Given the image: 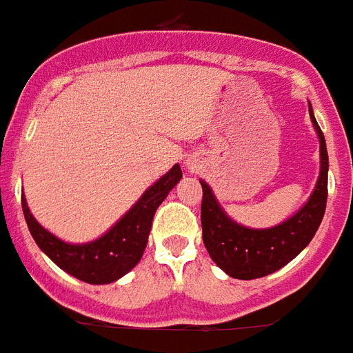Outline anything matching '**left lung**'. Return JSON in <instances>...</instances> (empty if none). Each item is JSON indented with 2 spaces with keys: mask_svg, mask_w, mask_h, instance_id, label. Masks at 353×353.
<instances>
[{
  "mask_svg": "<svg viewBox=\"0 0 353 353\" xmlns=\"http://www.w3.org/2000/svg\"><path fill=\"white\" fill-rule=\"evenodd\" d=\"M310 119L319 137L321 170L308 202L294 216L269 229H249L227 216L208 183H202V238L211 260L236 279L269 276L292 261L312 241L321 225L328 196V153L321 128Z\"/></svg>",
  "mask_w": 353,
  "mask_h": 353,
  "instance_id": "left-lung-1",
  "label": "left lung"
}]
</instances>
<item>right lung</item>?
Here are the masks:
<instances>
[{"mask_svg": "<svg viewBox=\"0 0 353 353\" xmlns=\"http://www.w3.org/2000/svg\"><path fill=\"white\" fill-rule=\"evenodd\" d=\"M180 179L182 170L179 164H174L139 198V202L106 234L90 243H66L46 231L32 216L25 194L21 196L23 214L37 247L59 269L86 283L106 285L128 274L141 261L157 208L164 202V198L180 182Z\"/></svg>", "mask_w": 353, "mask_h": 353, "instance_id": "add662e5", "label": "right lung"}]
</instances>
